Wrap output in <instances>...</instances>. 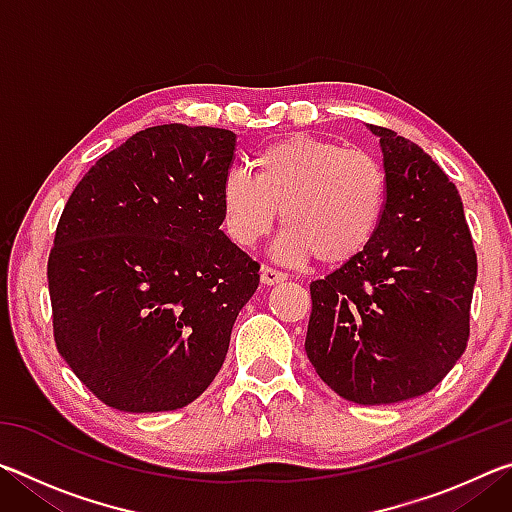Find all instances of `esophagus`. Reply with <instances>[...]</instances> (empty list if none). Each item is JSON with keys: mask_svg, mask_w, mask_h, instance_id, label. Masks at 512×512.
<instances>
[{"mask_svg": "<svg viewBox=\"0 0 512 512\" xmlns=\"http://www.w3.org/2000/svg\"><path fill=\"white\" fill-rule=\"evenodd\" d=\"M287 280V273L277 271L273 266H262V282L268 284V287H273V284H280Z\"/></svg>", "mask_w": 512, "mask_h": 512, "instance_id": "34e87169", "label": "esophagus"}]
</instances>
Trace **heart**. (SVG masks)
Returning <instances> with one entry per match:
<instances>
[{"mask_svg":"<svg viewBox=\"0 0 512 512\" xmlns=\"http://www.w3.org/2000/svg\"><path fill=\"white\" fill-rule=\"evenodd\" d=\"M386 196V171L372 153L291 135L259 149L253 173H225L221 207L225 230L239 246L268 235L282 210L289 225L277 239V255L345 264L372 244Z\"/></svg>","mask_w":512,"mask_h":512,"instance_id":"obj_1","label":"heart"}]
</instances>
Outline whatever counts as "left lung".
<instances>
[{"instance_id":"1","label":"left lung","mask_w":512,"mask_h":512,"mask_svg":"<svg viewBox=\"0 0 512 512\" xmlns=\"http://www.w3.org/2000/svg\"><path fill=\"white\" fill-rule=\"evenodd\" d=\"M379 137L386 212L372 244L309 284L305 350L318 377L357 404L429 393L470 339L476 253L447 173L391 128Z\"/></svg>"}]
</instances>
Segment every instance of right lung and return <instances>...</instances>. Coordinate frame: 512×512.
Listing matches in <instances>:
<instances>
[{
  "label": "right lung",
  "mask_w": 512,
  "mask_h": 512,
  "mask_svg": "<svg viewBox=\"0 0 512 512\" xmlns=\"http://www.w3.org/2000/svg\"><path fill=\"white\" fill-rule=\"evenodd\" d=\"M235 146L225 128H146L99 158L60 214L56 348L112 409H183L223 366L259 287V264L221 230Z\"/></svg>",
  "instance_id": "add662e5"
}]
</instances>
